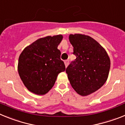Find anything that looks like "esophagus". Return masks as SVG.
<instances>
[{"mask_svg": "<svg viewBox=\"0 0 125 125\" xmlns=\"http://www.w3.org/2000/svg\"><path fill=\"white\" fill-rule=\"evenodd\" d=\"M64 64H65V66H66V68H67L68 65H69V61L68 60L64 61Z\"/></svg>", "mask_w": 125, "mask_h": 125, "instance_id": "esophagus-1", "label": "esophagus"}]
</instances>
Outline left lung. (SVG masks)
Segmentation results:
<instances>
[{
    "label": "left lung",
    "instance_id": "left-lung-1",
    "mask_svg": "<svg viewBox=\"0 0 125 125\" xmlns=\"http://www.w3.org/2000/svg\"><path fill=\"white\" fill-rule=\"evenodd\" d=\"M74 61L66 68L71 86L79 95H89L106 83L110 69V59L106 50L93 38L81 34H70Z\"/></svg>",
    "mask_w": 125,
    "mask_h": 125
}]
</instances>
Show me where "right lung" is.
Wrapping results in <instances>:
<instances>
[{
    "mask_svg": "<svg viewBox=\"0 0 125 125\" xmlns=\"http://www.w3.org/2000/svg\"><path fill=\"white\" fill-rule=\"evenodd\" d=\"M61 34L39 39L24 48L19 57L20 78L29 91L44 95L54 85L57 77L66 68L57 49Z\"/></svg>",
    "mask_w": 125,
    "mask_h": 125,
    "instance_id": "1",
    "label": "right lung"
}]
</instances>
